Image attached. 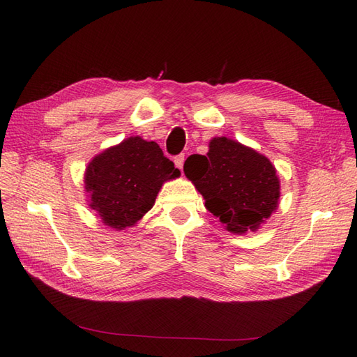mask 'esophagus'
Masks as SVG:
<instances>
[{
    "label": "esophagus",
    "instance_id": "obj_1",
    "mask_svg": "<svg viewBox=\"0 0 357 357\" xmlns=\"http://www.w3.org/2000/svg\"><path fill=\"white\" fill-rule=\"evenodd\" d=\"M184 161H185V156H184V155H178V156H174V159H173V162H174V165H176L179 170H181V169H183V165H184Z\"/></svg>",
    "mask_w": 357,
    "mask_h": 357
}]
</instances>
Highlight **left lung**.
<instances>
[{
    "label": "left lung",
    "instance_id": "obj_1",
    "mask_svg": "<svg viewBox=\"0 0 357 357\" xmlns=\"http://www.w3.org/2000/svg\"><path fill=\"white\" fill-rule=\"evenodd\" d=\"M206 207L231 233L256 231L278 208L280 185L267 156L225 136L213 138L208 153L192 155L184 164Z\"/></svg>",
    "mask_w": 357,
    "mask_h": 357
}]
</instances>
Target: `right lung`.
I'll return each instance as SVG.
<instances>
[{"label":"right lung","mask_w":357,"mask_h":357,"mask_svg":"<svg viewBox=\"0 0 357 357\" xmlns=\"http://www.w3.org/2000/svg\"><path fill=\"white\" fill-rule=\"evenodd\" d=\"M179 174L155 141L130 136L89 162L84 174L89 207L105 225L124 230L153 207L165 181Z\"/></svg>","instance_id":"obj_1"}]
</instances>
